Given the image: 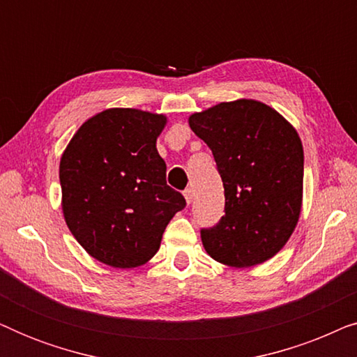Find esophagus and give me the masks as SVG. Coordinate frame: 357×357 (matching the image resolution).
<instances>
[{"label":"esophagus","instance_id":"obj_1","mask_svg":"<svg viewBox=\"0 0 357 357\" xmlns=\"http://www.w3.org/2000/svg\"><path fill=\"white\" fill-rule=\"evenodd\" d=\"M183 197H185V199H187V203H188V204L192 203V202H193V190H192V188H187V190H185V192H183Z\"/></svg>","mask_w":357,"mask_h":357}]
</instances>
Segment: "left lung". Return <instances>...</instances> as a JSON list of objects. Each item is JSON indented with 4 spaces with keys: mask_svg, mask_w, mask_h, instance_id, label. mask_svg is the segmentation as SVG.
I'll use <instances>...</instances> for the list:
<instances>
[{
    "mask_svg": "<svg viewBox=\"0 0 357 357\" xmlns=\"http://www.w3.org/2000/svg\"><path fill=\"white\" fill-rule=\"evenodd\" d=\"M193 133L213 151L224 185V216L202 229L204 250L224 265L266 261L289 241L302 204L304 149L271 107L241 99L193 114Z\"/></svg>",
    "mask_w": 357,
    "mask_h": 357,
    "instance_id": "8db88e82",
    "label": "left lung"
}]
</instances>
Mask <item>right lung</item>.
I'll list each match as a JSON object with an SVG mask.
<instances>
[{
  "label": "right lung",
  "mask_w": 357,
  "mask_h": 357,
  "mask_svg": "<svg viewBox=\"0 0 357 357\" xmlns=\"http://www.w3.org/2000/svg\"><path fill=\"white\" fill-rule=\"evenodd\" d=\"M164 115L109 109L82 123L60 162L63 214L76 241L105 265L135 268L159 250L183 195L165 182L155 139Z\"/></svg>",
  "instance_id": "right-lung-1"
}]
</instances>
